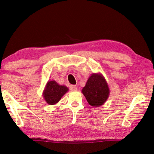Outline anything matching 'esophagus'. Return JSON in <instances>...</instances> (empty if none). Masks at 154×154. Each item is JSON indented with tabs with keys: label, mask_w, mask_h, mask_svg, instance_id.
I'll return each mask as SVG.
<instances>
[{
	"label": "esophagus",
	"mask_w": 154,
	"mask_h": 154,
	"mask_svg": "<svg viewBox=\"0 0 154 154\" xmlns=\"http://www.w3.org/2000/svg\"><path fill=\"white\" fill-rule=\"evenodd\" d=\"M70 89L71 91H76L77 90V87L76 85H70Z\"/></svg>",
	"instance_id": "obj_1"
}]
</instances>
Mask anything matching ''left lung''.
Wrapping results in <instances>:
<instances>
[{"label": "left lung", "instance_id": "1", "mask_svg": "<svg viewBox=\"0 0 154 154\" xmlns=\"http://www.w3.org/2000/svg\"><path fill=\"white\" fill-rule=\"evenodd\" d=\"M82 92L90 105L98 107L108 99L110 89L105 78L101 73H93L88 78Z\"/></svg>", "mask_w": 154, "mask_h": 154}]
</instances>
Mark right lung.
Listing matches in <instances>:
<instances>
[{
	"label": "right lung",
	"instance_id": "obj_1",
	"mask_svg": "<svg viewBox=\"0 0 154 154\" xmlns=\"http://www.w3.org/2000/svg\"><path fill=\"white\" fill-rule=\"evenodd\" d=\"M68 91L66 86L59 85L55 80L48 81L43 91V97L46 103L53 105L57 104Z\"/></svg>",
	"mask_w": 154,
	"mask_h": 154
}]
</instances>
